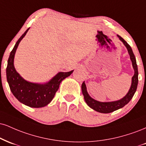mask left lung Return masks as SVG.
<instances>
[{
    "label": "left lung",
    "mask_w": 146,
    "mask_h": 146,
    "mask_svg": "<svg viewBox=\"0 0 146 146\" xmlns=\"http://www.w3.org/2000/svg\"><path fill=\"white\" fill-rule=\"evenodd\" d=\"M117 37L123 43L124 46L127 49L128 52L130 56V59H131V62H132V66L133 69H134V75L133 76L132 80H131V85L130 87V89L127 94L124 96L122 99L117 101H110V102H101L98 101L96 100L92 99L91 96L89 95L88 93L86 86L85 82H83L82 85V91L83 93V95L84 97V100H85L86 104L92 108V110H95L96 111L99 112V113H108L113 112L115 110H119V109L122 108L124 106L129 103V102L132 99L133 95L135 94V92L137 90V88L138 84V68L137 65L136 59H135V55L133 54L132 49L130 45L126 43L125 40L122 38L120 36L117 35Z\"/></svg>",
    "instance_id": "1"
}]
</instances>
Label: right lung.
I'll list each match as a JSON object with an SVG mask.
<instances>
[{"label": "right lung", "mask_w": 146, "mask_h": 146, "mask_svg": "<svg viewBox=\"0 0 146 146\" xmlns=\"http://www.w3.org/2000/svg\"><path fill=\"white\" fill-rule=\"evenodd\" d=\"M29 29L21 36L10 53L6 68L7 80L11 92L20 103L31 108H39L46 106L52 101L62 81L71 75L73 70L68 72H59L50 80L43 84L33 83L24 80L15 70L14 58L19 43Z\"/></svg>", "instance_id": "right-lung-1"}]
</instances>
